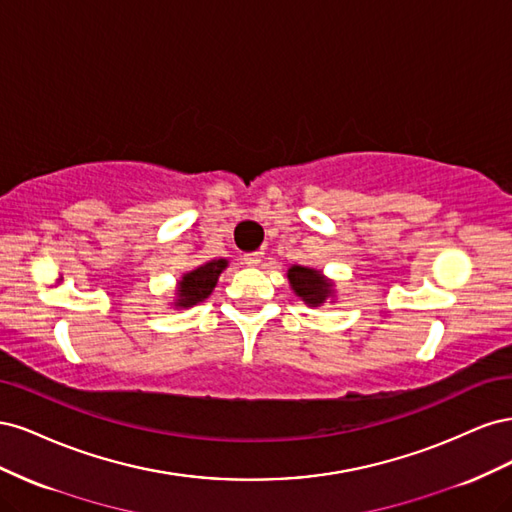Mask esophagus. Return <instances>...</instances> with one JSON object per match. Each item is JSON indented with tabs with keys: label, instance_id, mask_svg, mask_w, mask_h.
<instances>
[{
	"label": "esophagus",
	"instance_id": "esophagus-1",
	"mask_svg": "<svg viewBox=\"0 0 512 512\" xmlns=\"http://www.w3.org/2000/svg\"><path fill=\"white\" fill-rule=\"evenodd\" d=\"M243 265H247V267H256L258 262H260V254L258 252H252V254H243Z\"/></svg>",
	"mask_w": 512,
	"mask_h": 512
}]
</instances>
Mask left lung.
I'll return each mask as SVG.
<instances>
[{"label":"left lung","instance_id":"obj_1","mask_svg":"<svg viewBox=\"0 0 512 512\" xmlns=\"http://www.w3.org/2000/svg\"><path fill=\"white\" fill-rule=\"evenodd\" d=\"M288 284L297 297L309 305V307H320L322 303H335V282L329 280L327 275L312 267L303 265H290L288 267Z\"/></svg>","mask_w":512,"mask_h":512}]
</instances>
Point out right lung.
Instances as JSON below:
<instances>
[{"label":"right lung","instance_id":"right-lung-1","mask_svg":"<svg viewBox=\"0 0 512 512\" xmlns=\"http://www.w3.org/2000/svg\"><path fill=\"white\" fill-rule=\"evenodd\" d=\"M226 267H228L226 258H215V260L203 262V265H198L188 273H183L177 280L175 297L170 305L175 309H188L196 303H203L213 292V288L218 286L220 275Z\"/></svg>","mask_w":512,"mask_h":512}]
</instances>
